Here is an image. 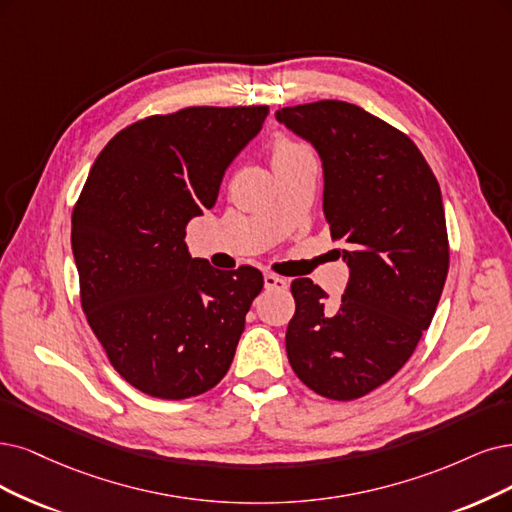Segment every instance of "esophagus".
Listing matches in <instances>:
<instances>
[{
    "label": "esophagus",
    "instance_id": "obj_1",
    "mask_svg": "<svg viewBox=\"0 0 512 512\" xmlns=\"http://www.w3.org/2000/svg\"><path fill=\"white\" fill-rule=\"evenodd\" d=\"M263 285H266L268 291H285L289 287V282H287V278L266 274V276H263Z\"/></svg>",
    "mask_w": 512,
    "mask_h": 512
}]
</instances>
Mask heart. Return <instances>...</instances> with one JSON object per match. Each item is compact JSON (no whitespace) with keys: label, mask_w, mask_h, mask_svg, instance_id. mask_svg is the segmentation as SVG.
<instances>
[{"label":"heart","mask_w":512,"mask_h":512,"mask_svg":"<svg viewBox=\"0 0 512 512\" xmlns=\"http://www.w3.org/2000/svg\"><path fill=\"white\" fill-rule=\"evenodd\" d=\"M301 151H308L304 145H299L287 137H278L274 141V158H282V156H293V154H301Z\"/></svg>","instance_id":"heart-1"}]
</instances>
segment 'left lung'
Listing matches in <instances>:
<instances>
[{
	"instance_id": "1",
	"label": "left lung",
	"mask_w": 512,
	"mask_h": 512,
	"mask_svg": "<svg viewBox=\"0 0 512 512\" xmlns=\"http://www.w3.org/2000/svg\"><path fill=\"white\" fill-rule=\"evenodd\" d=\"M323 162V211L350 278L339 304L310 278L291 282L287 356L310 390L361 399L386 384L430 327L449 270L437 177L415 143L346 101L276 111Z\"/></svg>"
}]
</instances>
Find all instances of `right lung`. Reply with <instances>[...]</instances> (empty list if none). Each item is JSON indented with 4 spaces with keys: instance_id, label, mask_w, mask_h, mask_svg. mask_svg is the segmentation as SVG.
<instances>
[{
    "instance_id": "obj_1",
    "label": "right lung",
    "mask_w": 512,
    "mask_h": 512,
    "mask_svg": "<svg viewBox=\"0 0 512 512\" xmlns=\"http://www.w3.org/2000/svg\"><path fill=\"white\" fill-rule=\"evenodd\" d=\"M266 105L185 107L126 126L94 160L71 215L82 308L109 363L166 401L198 396L230 369L263 289L251 266L192 257L185 227L217 202L227 166Z\"/></svg>"
}]
</instances>
